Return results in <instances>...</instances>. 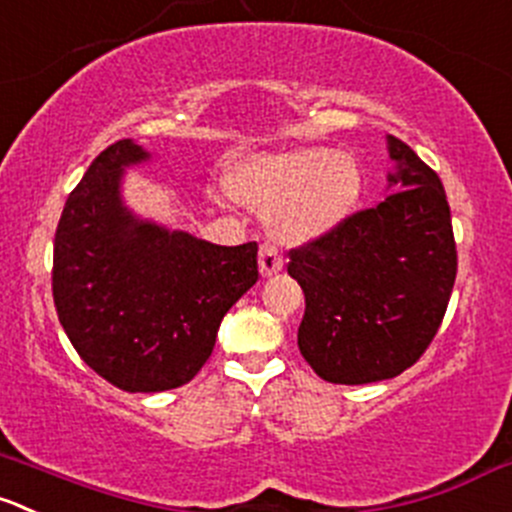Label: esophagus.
Here are the masks:
<instances>
[{"label":"esophagus","mask_w":512,"mask_h":512,"mask_svg":"<svg viewBox=\"0 0 512 512\" xmlns=\"http://www.w3.org/2000/svg\"><path fill=\"white\" fill-rule=\"evenodd\" d=\"M282 265H285V262H282V255L277 252V247H272V245L260 247V275L262 277L277 275V272L282 270Z\"/></svg>","instance_id":"1"}]
</instances>
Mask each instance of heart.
<instances>
[{
    "label": "heart",
    "mask_w": 512,
    "mask_h": 512,
    "mask_svg": "<svg viewBox=\"0 0 512 512\" xmlns=\"http://www.w3.org/2000/svg\"><path fill=\"white\" fill-rule=\"evenodd\" d=\"M230 190L242 205L267 215V227L287 245L332 235L355 215L362 197L360 162L330 147L260 152L230 172Z\"/></svg>",
    "instance_id": "heart-1"
}]
</instances>
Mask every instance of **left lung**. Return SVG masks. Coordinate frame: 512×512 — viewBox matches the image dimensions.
I'll return each instance as SVG.
<instances>
[{
  "mask_svg": "<svg viewBox=\"0 0 512 512\" xmlns=\"http://www.w3.org/2000/svg\"><path fill=\"white\" fill-rule=\"evenodd\" d=\"M388 192L322 240L290 252L305 292L297 347L335 385H367L408 370L443 322L453 292L450 207L440 177L388 135Z\"/></svg>",
  "mask_w": 512,
  "mask_h": 512,
  "instance_id": "left-lung-1",
  "label": "left lung"
}]
</instances>
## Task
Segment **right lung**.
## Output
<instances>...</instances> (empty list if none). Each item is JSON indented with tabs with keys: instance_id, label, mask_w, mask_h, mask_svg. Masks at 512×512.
Instances as JSON below:
<instances>
[{
	"instance_id": "right-lung-1",
	"label": "right lung",
	"mask_w": 512,
	"mask_h": 512,
	"mask_svg": "<svg viewBox=\"0 0 512 512\" xmlns=\"http://www.w3.org/2000/svg\"><path fill=\"white\" fill-rule=\"evenodd\" d=\"M150 160L132 140L109 145L67 197L54 235L59 322L79 357L127 393L190 382L222 317L257 282V242L212 245L124 202V172Z\"/></svg>"
}]
</instances>
